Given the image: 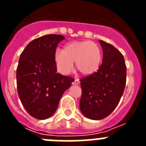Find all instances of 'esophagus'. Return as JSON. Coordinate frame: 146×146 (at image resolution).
Instances as JSON below:
<instances>
[{"label":"esophagus","mask_w":146,"mask_h":146,"mask_svg":"<svg viewBox=\"0 0 146 146\" xmlns=\"http://www.w3.org/2000/svg\"><path fill=\"white\" fill-rule=\"evenodd\" d=\"M79 83H80V80L78 79H77V78H76V79L73 81V82H72V84L73 85H78Z\"/></svg>","instance_id":"34e87169"}]
</instances>
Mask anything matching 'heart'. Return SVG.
I'll return each instance as SVG.
<instances>
[{"mask_svg":"<svg viewBox=\"0 0 146 146\" xmlns=\"http://www.w3.org/2000/svg\"><path fill=\"white\" fill-rule=\"evenodd\" d=\"M102 52L97 43L91 41L73 42L67 44L61 52L55 55V64L62 74H69L75 62L77 70L83 75H91L101 65Z\"/></svg>","mask_w":146,"mask_h":146,"instance_id":"obj_1","label":"heart"}]
</instances>
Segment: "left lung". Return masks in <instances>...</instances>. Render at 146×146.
<instances>
[{"instance_id":"obj_1","label":"left lung","mask_w":146,"mask_h":146,"mask_svg":"<svg viewBox=\"0 0 146 146\" xmlns=\"http://www.w3.org/2000/svg\"><path fill=\"white\" fill-rule=\"evenodd\" d=\"M103 50L102 65L91 75L82 77L80 108L86 118H106L116 108L123 94L126 81L124 58L110 44L99 41Z\"/></svg>"}]
</instances>
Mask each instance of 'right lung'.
I'll list each match as a JSON object with an SVG mask.
<instances>
[{"label": "right lung", "mask_w": 146, "mask_h": 146, "mask_svg": "<svg viewBox=\"0 0 146 146\" xmlns=\"http://www.w3.org/2000/svg\"><path fill=\"white\" fill-rule=\"evenodd\" d=\"M64 38L58 34L38 37L20 55L17 69L18 95L25 110L37 119L52 116L64 91L74 80L56 72V47Z\"/></svg>", "instance_id": "1"}]
</instances>
